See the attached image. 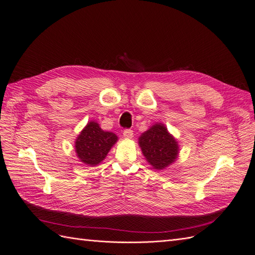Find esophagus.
Wrapping results in <instances>:
<instances>
[{"label": "esophagus", "mask_w": 255, "mask_h": 255, "mask_svg": "<svg viewBox=\"0 0 255 255\" xmlns=\"http://www.w3.org/2000/svg\"><path fill=\"white\" fill-rule=\"evenodd\" d=\"M123 133H124V137H125L126 139H130V138L132 137V134H133L132 130L129 129V128H126Z\"/></svg>", "instance_id": "1"}]
</instances>
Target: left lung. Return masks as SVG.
Returning <instances> with one entry per match:
<instances>
[{"mask_svg": "<svg viewBox=\"0 0 255 255\" xmlns=\"http://www.w3.org/2000/svg\"><path fill=\"white\" fill-rule=\"evenodd\" d=\"M142 152L153 169L161 170L168 167L177 157L178 144L164 126L157 124L139 138Z\"/></svg>", "mask_w": 255, "mask_h": 255, "instance_id": "1", "label": "left lung"}]
</instances>
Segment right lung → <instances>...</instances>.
I'll return each instance as SVG.
<instances>
[{
  "instance_id": "1",
  "label": "right lung",
  "mask_w": 255,
  "mask_h": 255,
  "mask_svg": "<svg viewBox=\"0 0 255 255\" xmlns=\"http://www.w3.org/2000/svg\"><path fill=\"white\" fill-rule=\"evenodd\" d=\"M116 141V134L104 131L98 124L91 122L76 140L77 156L88 166H96L106 157Z\"/></svg>"
}]
</instances>
